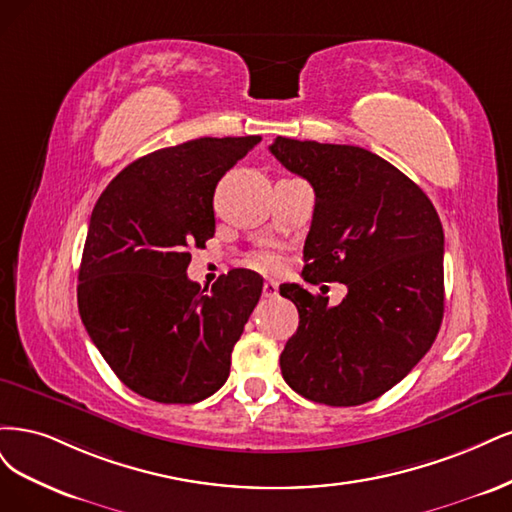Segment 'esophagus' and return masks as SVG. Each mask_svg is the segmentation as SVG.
Masks as SVG:
<instances>
[{
  "mask_svg": "<svg viewBox=\"0 0 512 512\" xmlns=\"http://www.w3.org/2000/svg\"><path fill=\"white\" fill-rule=\"evenodd\" d=\"M263 295H266V298H276L278 285L274 283V280H266V283H263Z\"/></svg>",
  "mask_w": 512,
  "mask_h": 512,
  "instance_id": "obj_1",
  "label": "esophagus"
}]
</instances>
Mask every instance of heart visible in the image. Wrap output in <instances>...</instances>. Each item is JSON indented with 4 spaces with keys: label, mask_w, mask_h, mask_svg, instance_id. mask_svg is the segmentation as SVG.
<instances>
[{
    "label": "heart",
    "mask_w": 512,
    "mask_h": 512,
    "mask_svg": "<svg viewBox=\"0 0 512 512\" xmlns=\"http://www.w3.org/2000/svg\"><path fill=\"white\" fill-rule=\"evenodd\" d=\"M251 263L257 270H263V272H276L280 268V259L274 253H268V251L255 253Z\"/></svg>",
    "instance_id": "obj_1"
}]
</instances>
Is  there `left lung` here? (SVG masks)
I'll list each match as a JSON object with an SVG mask.
<instances>
[{"mask_svg":"<svg viewBox=\"0 0 512 512\" xmlns=\"http://www.w3.org/2000/svg\"><path fill=\"white\" fill-rule=\"evenodd\" d=\"M270 153L315 189L304 280L344 283L325 293L280 285L300 325L280 372L304 398L357 406L381 398L430 351L444 312V232L434 204L366 148L278 136Z\"/></svg>","mask_w":512,"mask_h":512,"instance_id":"8db88e82","label":"left lung"}]
</instances>
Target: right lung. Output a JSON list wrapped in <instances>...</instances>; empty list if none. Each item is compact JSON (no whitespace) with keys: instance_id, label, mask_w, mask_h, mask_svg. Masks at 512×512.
Segmentation results:
<instances>
[{"instance_id":"right-lung-1","label":"right lung","mask_w":512,"mask_h":512,"mask_svg":"<svg viewBox=\"0 0 512 512\" xmlns=\"http://www.w3.org/2000/svg\"><path fill=\"white\" fill-rule=\"evenodd\" d=\"M261 136L197 138L148 153L97 200L78 270V310L106 364L142 398L195 404L219 391L263 280L232 270L210 293L187 276L214 236L217 183Z\"/></svg>"}]
</instances>
